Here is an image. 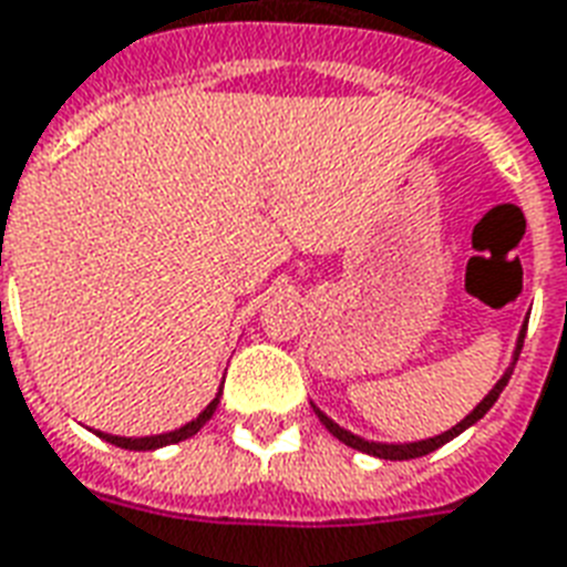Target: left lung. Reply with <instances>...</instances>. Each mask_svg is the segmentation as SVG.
Instances as JSON below:
<instances>
[{"label": "left lung", "mask_w": 567, "mask_h": 567, "mask_svg": "<svg viewBox=\"0 0 567 567\" xmlns=\"http://www.w3.org/2000/svg\"><path fill=\"white\" fill-rule=\"evenodd\" d=\"M524 339H526V327H524V330H520V339H517V351H514V362H517V357H520ZM512 371H514V365L508 371H505L503 380H499V383H496V386L491 389V392H487L485 401H482V404H478V408H475L473 413H470V416L461 419V422H457L455 427H449L446 434H440V437H431V440H419V443H399V446H392V443H369V440L357 437V434H351V431H344V427L336 425V422H332L330 416H323V413L318 408H315V413H318V419H321L323 427L330 431L332 437L341 440L344 446L357 449V452H365V455L383 457V461H410V457H422V455H427V452H434V449H440V446H443V443H449V440H455L457 434H461V431H466V427H470V425H475L478 419L485 416L487 410L494 408L496 399H499V392H503L505 383H508V378H512Z\"/></svg>", "instance_id": "1"}]
</instances>
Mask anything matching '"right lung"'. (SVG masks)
Wrapping results in <instances>:
<instances>
[{"instance_id": "add662e5", "label": "right lung", "mask_w": 567, "mask_h": 567, "mask_svg": "<svg viewBox=\"0 0 567 567\" xmlns=\"http://www.w3.org/2000/svg\"><path fill=\"white\" fill-rule=\"evenodd\" d=\"M216 404H219V395H216L210 404H207L202 413H198L193 422H187L184 427H178V431H168V434H157V437H112V434H101L97 431V437H103L106 443H112V446H118V449H133V452H148V449H159V446H172V443H181V440H187L193 437V434H198L202 431V425H205L207 419L214 416V410Z\"/></svg>"}]
</instances>
